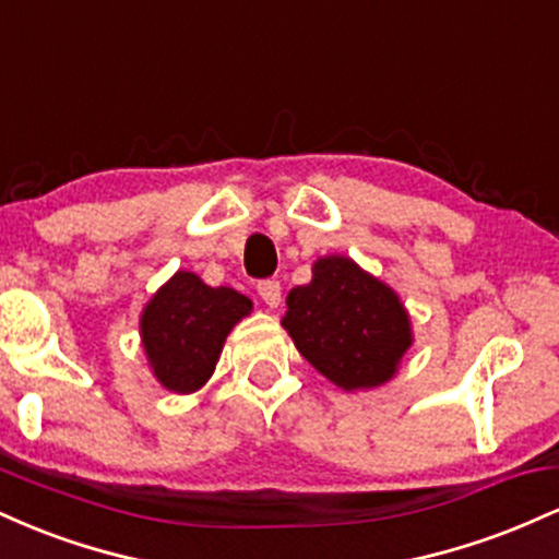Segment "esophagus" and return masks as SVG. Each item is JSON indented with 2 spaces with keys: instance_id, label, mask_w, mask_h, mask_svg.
I'll return each mask as SVG.
<instances>
[{
  "instance_id": "obj_1",
  "label": "esophagus",
  "mask_w": 559,
  "mask_h": 559,
  "mask_svg": "<svg viewBox=\"0 0 559 559\" xmlns=\"http://www.w3.org/2000/svg\"><path fill=\"white\" fill-rule=\"evenodd\" d=\"M262 301H265L267 307H278L281 305V284L275 278H267V281H260L258 286Z\"/></svg>"
}]
</instances>
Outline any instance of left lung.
<instances>
[{"label": "left lung", "mask_w": 559, "mask_h": 559, "mask_svg": "<svg viewBox=\"0 0 559 559\" xmlns=\"http://www.w3.org/2000/svg\"><path fill=\"white\" fill-rule=\"evenodd\" d=\"M286 307L284 329L299 355L346 391L381 386L413 344L400 297L346 258L318 260Z\"/></svg>", "instance_id": "left-lung-1"}]
</instances>
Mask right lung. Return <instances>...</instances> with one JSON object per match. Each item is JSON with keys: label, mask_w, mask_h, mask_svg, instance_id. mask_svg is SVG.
<instances>
[{"label": "right lung", "mask_w": 559, "mask_h": 559, "mask_svg": "<svg viewBox=\"0 0 559 559\" xmlns=\"http://www.w3.org/2000/svg\"><path fill=\"white\" fill-rule=\"evenodd\" d=\"M249 310L252 301L234 288H213L178 271L141 316V338L157 381L178 394L204 386L230 329Z\"/></svg>", "instance_id": "obj_1"}]
</instances>
